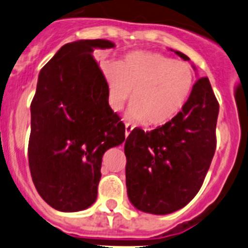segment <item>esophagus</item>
Listing matches in <instances>:
<instances>
[{"instance_id":"obj_1","label":"esophagus","mask_w":248,"mask_h":248,"mask_svg":"<svg viewBox=\"0 0 248 248\" xmlns=\"http://www.w3.org/2000/svg\"><path fill=\"white\" fill-rule=\"evenodd\" d=\"M133 129H134V126L131 125V124H129V123H128V124H125V136H126V138L130 135V133L133 131Z\"/></svg>"}]
</instances>
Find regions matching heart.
Instances as JSON below:
<instances>
[{
  "label": "heart",
  "mask_w": 248,
  "mask_h": 248,
  "mask_svg": "<svg viewBox=\"0 0 248 248\" xmlns=\"http://www.w3.org/2000/svg\"><path fill=\"white\" fill-rule=\"evenodd\" d=\"M108 86V103L114 112L123 109L134 93L126 112L133 122L164 125L185 106L193 86L190 64L155 52H131L117 64H102Z\"/></svg>",
  "instance_id": "obj_1"
}]
</instances>
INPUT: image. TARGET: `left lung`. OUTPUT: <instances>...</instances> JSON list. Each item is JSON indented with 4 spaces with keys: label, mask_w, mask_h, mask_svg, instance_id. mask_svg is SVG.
I'll use <instances>...</instances> for the list:
<instances>
[{
    "label": "left lung",
    "mask_w": 248,
    "mask_h": 248,
    "mask_svg": "<svg viewBox=\"0 0 248 248\" xmlns=\"http://www.w3.org/2000/svg\"><path fill=\"white\" fill-rule=\"evenodd\" d=\"M173 52L190 61L181 52ZM218 113L211 82L201 78L173 120L150 133L131 131L124 146L125 176L129 201L136 209L164 216L196 196L216 152Z\"/></svg>",
    "instance_id": "8db88e82"
}]
</instances>
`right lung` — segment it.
Here are the masks:
<instances>
[{"label": "right lung", "mask_w": 248, "mask_h": 248, "mask_svg": "<svg viewBox=\"0 0 248 248\" xmlns=\"http://www.w3.org/2000/svg\"><path fill=\"white\" fill-rule=\"evenodd\" d=\"M109 40L61 47L40 70L32 98L29 168L40 196L60 212H79L97 199L105 152L125 140V126L108 105L95 49Z\"/></svg>", "instance_id": "1"}]
</instances>
